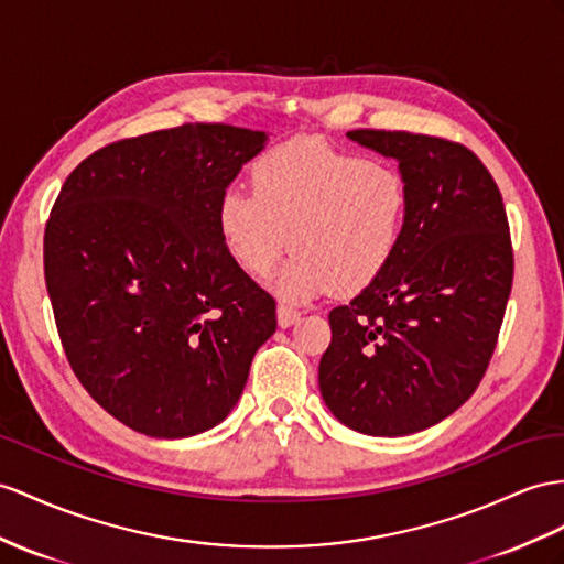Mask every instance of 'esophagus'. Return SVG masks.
I'll use <instances>...</instances> for the list:
<instances>
[{
    "label": "esophagus",
    "mask_w": 564,
    "mask_h": 564,
    "mask_svg": "<svg viewBox=\"0 0 564 564\" xmlns=\"http://www.w3.org/2000/svg\"><path fill=\"white\" fill-rule=\"evenodd\" d=\"M276 314H279V326L281 328H291L300 319V312L295 307H291V305H283V302L279 305Z\"/></svg>",
    "instance_id": "1"
}]
</instances>
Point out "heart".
<instances>
[{"label": "heart", "mask_w": 564, "mask_h": 564, "mask_svg": "<svg viewBox=\"0 0 564 564\" xmlns=\"http://www.w3.org/2000/svg\"><path fill=\"white\" fill-rule=\"evenodd\" d=\"M408 212V181L393 164L297 138L257 159L252 193H221L216 228L228 257L257 279L291 242L295 254L276 291L307 300L330 288L352 295L377 281L400 248Z\"/></svg>", "instance_id": "heart-1"}]
</instances>
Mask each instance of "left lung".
Segmentation results:
<instances>
[{
  "mask_svg": "<svg viewBox=\"0 0 564 564\" xmlns=\"http://www.w3.org/2000/svg\"><path fill=\"white\" fill-rule=\"evenodd\" d=\"M348 138L395 159L410 212L393 262L330 310L319 388L352 431L410 436L465 405L484 379L512 291L508 214L465 144L369 128Z\"/></svg>",
  "mask_w": 564,
  "mask_h": 564,
  "instance_id": "1",
  "label": "left lung"
}]
</instances>
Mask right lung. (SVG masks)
<instances>
[{
	"label": "right lung",
	"instance_id": "obj_1",
	"mask_svg": "<svg viewBox=\"0 0 564 564\" xmlns=\"http://www.w3.org/2000/svg\"><path fill=\"white\" fill-rule=\"evenodd\" d=\"M267 133L185 123L111 142L70 171L45 228V281L68 365L152 438L224 422L276 302L228 257L216 205Z\"/></svg>",
	"mask_w": 564,
	"mask_h": 564
}]
</instances>
